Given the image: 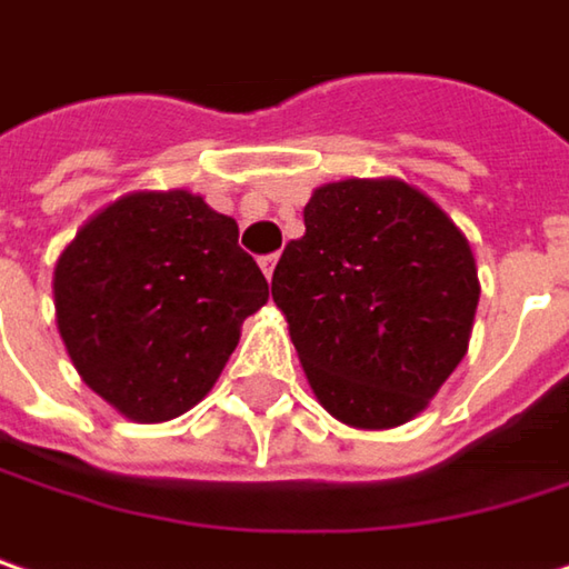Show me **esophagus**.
I'll list each match as a JSON object with an SVG mask.
<instances>
[{
  "label": "esophagus",
  "mask_w": 569,
  "mask_h": 569,
  "mask_svg": "<svg viewBox=\"0 0 569 569\" xmlns=\"http://www.w3.org/2000/svg\"><path fill=\"white\" fill-rule=\"evenodd\" d=\"M277 260H280V253H267V257H260V270H263V277H267V280H273Z\"/></svg>",
  "instance_id": "1"
}]
</instances>
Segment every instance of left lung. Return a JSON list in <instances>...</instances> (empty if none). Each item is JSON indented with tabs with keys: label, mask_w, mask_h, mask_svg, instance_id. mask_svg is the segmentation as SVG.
Returning <instances> with one entry per match:
<instances>
[{
	"label": "left lung",
	"mask_w": 569,
	"mask_h": 569,
	"mask_svg": "<svg viewBox=\"0 0 569 569\" xmlns=\"http://www.w3.org/2000/svg\"><path fill=\"white\" fill-rule=\"evenodd\" d=\"M273 302L318 402L353 428L416 418L463 360L480 302L467 238L402 180L318 186Z\"/></svg>",
	"instance_id": "obj_1"
}]
</instances>
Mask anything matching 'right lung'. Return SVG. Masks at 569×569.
<instances>
[{
	"label": "right lung",
	"mask_w": 569,
	"mask_h": 569,
	"mask_svg": "<svg viewBox=\"0 0 569 569\" xmlns=\"http://www.w3.org/2000/svg\"><path fill=\"white\" fill-rule=\"evenodd\" d=\"M270 296L234 218L186 189L131 192L89 218L53 267L67 353L131 421H170L212 386Z\"/></svg>",
	"instance_id": "obj_1"
}]
</instances>
